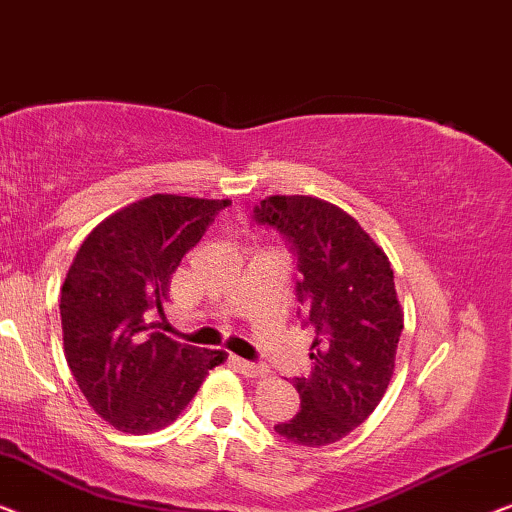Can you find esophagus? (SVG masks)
I'll return each mask as SVG.
<instances>
[{"instance_id": "1", "label": "esophagus", "mask_w": 512, "mask_h": 512, "mask_svg": "<svg viewBox=\"0 0 512 512\" xmlns=\"http://www.w3.org/2000/svg\"><path fill=\"white\" fill-rule=\"evenodd\" d=\"M234 364H236V369H239L246 378H262V376H266L264 366H257L253 362H246V359L234 357Z\"/></svg>"}]
</instances>
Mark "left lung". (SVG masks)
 <instances>
[{
  "label": "left lung",
  "instance_id": "8db88e82",
  "mask_svg": "<svg viewBox=\"0 0 512 512\" xmlns=\"http://www.w3.org/2000/svg\"><path fill=\"white\" fill-rule=\"evenodd\" d=\"M257 220L287 234L297 248V294L308 325L313 371L294 378L301 408L276 431L320 448L341 441L385 397L394 373L403 311L385 250L331 201L273 194Z\"/></svg>",
  "mask_w": 512,
  "mask_h": 512
}]
</instances>
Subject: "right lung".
Returning <instances> with one entry per match:
<instances>
[{
    "mask_svg": "<svg viewBox=\"0 0 512 512\" xmlns=\"http://www.w3.org/2000/svg\"><path fill=\"white\" fill-rule=\"evenodd\" d=\"M229 199L153 194L104 218L78 248L62 285L64 357L90 408L125 434L169 427L227 359L150 331L187 250Z\"/></svg>",
    "mask_w": 512,
    "mask_h": 512,
    "instance_id": "add662e5",
    "label": "right lung"
}]
</instances>
